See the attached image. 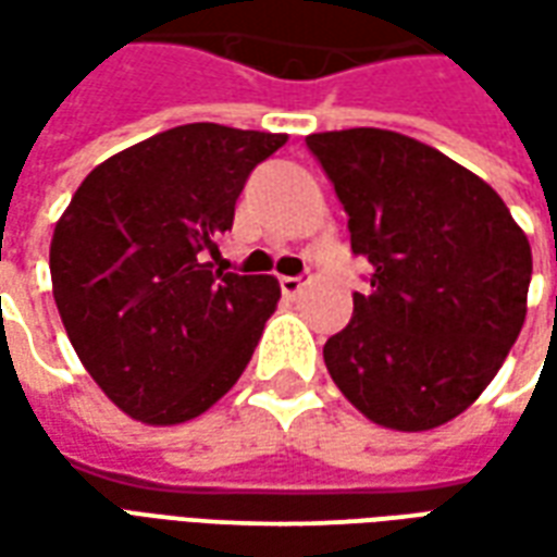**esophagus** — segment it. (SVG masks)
<instances>
[{
  "label": "esophagus",
  "instance_id": "obj_1",
  "mask_svg": "<svg viewBox=\"0 0 557 557\" xmlns=\"http://www.w3.org/2000/svg\"><path fill=\"white\" fill-rule=\"evenodd\" d=\"M280 289H283V295L295 298L304 289V277H280Z\"/></svg>",
  "mask_w": 557,
  "mask_h": 557
}]
</instances>
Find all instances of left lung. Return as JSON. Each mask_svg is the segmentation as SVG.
Instances as JSON below:
<instances>
[{
  "label": "left lung",
  "instance_id": "8db88e82",
  "mask_svg": "<svg viewBox=\"0 0 557 557\" xmlns=\"http://www.w3.org/2000/svg\"><path fill=\"white\" fill-rule=\"evenodd\" d=\"M373 265L325 367L387 430L442 426L502 370L525 322L531 244L504 199L438 148L379 127L310 134Z\"/></svg>",
  "mask_w": 557,
  "mask_h": 557
}]
</instances>
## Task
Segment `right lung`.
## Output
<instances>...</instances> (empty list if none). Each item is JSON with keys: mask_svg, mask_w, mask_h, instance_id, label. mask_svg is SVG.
Segmentation results:
<instances>
[{"mask_svg": "<svg viewBox=\"0 0 557 557\" xmlns=\"http://www.w3.org/2000/svg\"><path fill=\"white\" fill-rule=\"evenodd\" d=\"M283 143L211 122L172 127L95 166L55 223L50 277L71 346L134 420L202 414L253 358L277 280L208 256L250 172Z\"/></svg>", "mask_w": 557, "mask_h": 557, "instance_id": "add662e5", "label": "right lung"}]
</instances>
